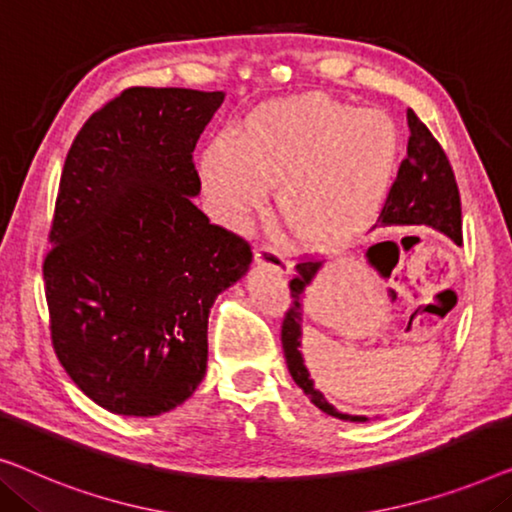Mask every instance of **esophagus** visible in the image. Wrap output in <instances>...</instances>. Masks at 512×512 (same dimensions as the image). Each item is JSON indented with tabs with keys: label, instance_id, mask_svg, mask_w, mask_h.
<instances>
[{
	"label": "esophagus",
	"instance_id": "obj_1",
	"mask_svg": "<svg viewBox=\"0 0 512 512\" xmlns=\"http://www.w3.org/2000/svg\"><path fill=\"white\" fill-rule=\"evenodd\" d=\"M254 261H256L258 265H265V268L279 272V274H288V272H291V261H288V258H286L284 254H281L279 249H274L272 244H261V247L256 249Z\"/></svg>",
	"mask_w": 512,
	"mask_h": 512
}]
</instances>
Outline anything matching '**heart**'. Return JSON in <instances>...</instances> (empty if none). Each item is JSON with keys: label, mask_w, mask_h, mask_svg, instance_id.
<instances>
[{"label": "heart", "mask_w": 512, "mask_h": 512, "mask_svg": "<svg viewBox=\"0 0 512 512\" xmlns=\"http://www.w3.org/2000/svg\"><path fill=\"white\" fill-rule=\"evenodd\" d=\"M402 161V131L383 110L309 92L254 110L238 138L207 147L201 175L212 212L238 228L277 187V212L305 247L353 242L383 210Z\"/></svg>", "instance_id": "1"}]
</instances>
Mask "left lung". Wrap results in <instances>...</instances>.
<instances>
[{"label": "left lung", "mask_w": 512, "mask_h": 512, "mask_svg": "<svg viewBox=\"0 0 512 512\" xmlns=\"http://www.w3.org/2000/svg\"><path fill=\"white\" fill-rule=\"evenodd\" d=\"M406 122H409V145H406V157L399 164L397 177L392 182V189L385 201L383 210L379 214L381 224H409V226H429L436 231L446 233L457 244H462V203H459V189L455 182L453 166L439 145V140L432 136L420 117L409 110L406 113ZM388 244V242H381ZM374 244L369 247L367 256H374V251L381 247ZM321 263L305 258L295 265L293 279L288 281L291 288V305H288L284 314V323H281V346H284L286 365L291 372L293 381L305 390L311 402L318 409L330 413V416L365 422L362 416H348V413H339L325 402V397L314 388V381L309 379V372L305 367L300 353V323H302V293L316 277Z\"/></svg>", "instance_id": "obj_1"}]
</instances>
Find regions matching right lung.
Segmentation results:
<instances>
[{
  "label": "right lung",
  "instance_id": "right-lung-1",
  "mask_svg": "<svg viewBox=\"0 0 512 512\" xmlns=\"http://www.w3.org/2000/svg\"><path fill=\"white\" fill-rule=\"evenodd\" d=\"M224 92L129 87L66 154L43 258L50 339L71 381L106 411L159 416L207 367V316L251 263L210 224L194 150Z\"/></svg>",
  "mask_w": 512,
  "mask_h": 512
}]
</instances>
